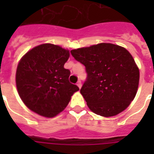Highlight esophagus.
<instances>
[{
    "label": "esophagus",
    "mask_w": 154,
    "mask_h": 154,
    "mask_svg": "<svg viewBox=\"0 0 154 154\" xmlns=\"http://www.w3.org/2000/svg\"><path fill=\"white\" fill-rule=\"evenodd\" d=\"M77 85L79 87V89H81V88H82V82H81V81H78L77 83Z\"/></svg>",
    "instance_id": "34e87169"
}]
</instances>
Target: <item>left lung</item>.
<instances>
[{
  "instance_id": "8db88e82",
  "label": "left lung",
  "mask_w": 154,
  "mask_h": 154,
  "mask_svg": "<svg viewBox=\"0 0 154 154\" xmlns=\"http://www.w3.org/2000/svg\"><path fill=\"white\" fill-rule=\"evenodd\" d=\"M71 54L85 66L87 78L81 94L91 111L112 117L130 105L137 91L140 73L128 50L101 43L72 49Z\"/></svg>"
}]
</instances>
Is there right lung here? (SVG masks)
Masks as SVG:
<instances>
[{
	"label": "right lung",
	"mask_w": 154,
	"mask_h": 154,
	"mask_svg": "<svg viewBox=\"0 0 154 154\" xmlns=\"http://www.w3.org/2000/svg\"><path fill=\"white\" fill-rule=\"evenodd\" d=\"M69 52L53 44H43L20 59L16 72L18 94L26 106L37 114L53 117L65 109L79 88L69 81L64 68Z\"/></svg>",
	"instance_id": "right-lung-1"
}]
</instances>
